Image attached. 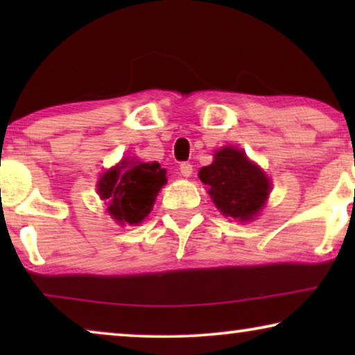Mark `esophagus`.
<instances>
[{
    "mask_svg": "<svg viewBox=\"0 0 355 355\" xmlns=\"http://www.w3.org/2000/svg\"><path fill=\"white\" fill-rule=\"evenodd\" d=\"M179 171H181V174L184 178H189V176H192V164L191 163H182L181 166H179Z\"/></svg>",
    "mask_w": 355,
    "mask_h": 355,
    "instance_id": "obj_1",
    "label": "esophagus"
}]
</instances>
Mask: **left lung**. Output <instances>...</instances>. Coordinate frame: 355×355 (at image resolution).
<instances>
[{"instance_id": "left-lung-1", "label": "left lung", "mask_w": 355, "mask_h": 355, "mask_svg": "<svg viewBox=\"0 0 355 355\" xmlns=\"http://www.w3.org/2000/svg\"><path fill=\"white\" fill-rule=\"evenodd\" d=\"M198 178L223 215L245 221L261 210L270 192L265 173L247 159L242 150L231 147L215 153V162L203 166Z\"/></svg>"}]
</instances>
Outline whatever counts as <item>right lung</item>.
Segmentation results:
<instances>
[{
    "label": "right lung",
    "mask_w": 355,
    "mask_h": 355,
    "mask_svg": "<svg viewBox=\"0 0 355 355\" xmlns=\"http://www.w3.org/2000/svg\"><path fill=\"white\" fill-rule=\"evenodd\" d=\"M166 184V169L158 163L123 159L106 171L98 182V193L108 200V211L116 221L137 225L152 210L159 189Z\"/></svg>",
    "instance_id": "add662e5"
}]
</instances>
